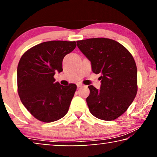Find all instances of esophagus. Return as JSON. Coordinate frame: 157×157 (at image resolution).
I'll list each match as a JSON object with an SVG mask.
<instances>
[{"instance_id":"esophagus-1","label":"esophagus","mask_w":157,"mask_h":157,"mask_svg":"<svg viewBox=\"0 0 157 157\" xmlns=\"http://www.w3.org/2000/svg\"><path fill=\"white\" fill-rule=\"evenodd\" d=\"M76 86H77V87H78V88H80V87H81V86H83V85L81 84V83H77Z\"/></svg>"}]
</instances>
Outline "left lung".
<instances>
[{
    "label": "left lung",
    "mask_w": 157,
    "mask_h": 157,
    "mask_svg": "<svg viewBox=\"0 0 157 157\" xmlns=\"http://www.w3.org/2000/svg\"><path fill=\"white\" fill-rule=\"evenodd\" d=\"M77 46L91 62L94 74H101L99 89L89 86L86 103L98 119L112 121L127 110L137 92V68L125 47L105 38L76 41Z\"/></svg>",
    "instance_id": "1"
}]
</instances>
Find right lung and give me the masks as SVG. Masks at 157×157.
<instances>
[{
    "label": "right lung",
    "instance_id": "obj_1",
    "mask_svg": "<svg viewBox=\"0 0 157 157\" xmlns=\"http://www.w3.org/2000/svg\"><path fill=\"white\" fill-rule=\"evenodd\" d=\"M76 46L75 41L44 42L21 58L17 68L18 95L23 106L39 121H57L68 112L76 85H61L53 76L63 71L64 56Z\"/></svg>",
    "mask_w": 157,
    "mask_h": 157
}]
</instances>
